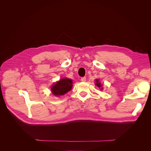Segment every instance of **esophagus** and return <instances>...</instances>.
Masks as SVG:
<instances>
[{"label":"esophagus","mask_w":151,"mask_h":151,"mask_svg":"<svg viewBox=\"0 0 151 151\" xmlns=\"http://www.w3.org/2000/svg\"><path fill=\"white\" fill-rule=\"evenodd\" d=\"M81 81H83V82H85L86 81V77H82L81 78Z\"/></svg>","instance_id":"esophagus-1"}]
</instances>
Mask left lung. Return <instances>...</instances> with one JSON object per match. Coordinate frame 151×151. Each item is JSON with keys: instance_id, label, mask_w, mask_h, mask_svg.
<instances>
[{"instance_id": "left-lung-1", "label": "left lung", "mask_w": 151, "mask_h": 151, "mask_svg": "<svg viewBox=\"0 0 151 151\" xmlns=\"http://www.w3.org/2000/svg\"><path fill=\"white\" fill-rule=\"evenodd\" d=\"M96 86L98 87V88H101V83H100L99 82V80H98V79H96Z\"/></svg>"}]
</instances>
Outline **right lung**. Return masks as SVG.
<instances>
[{"mask_svg": "<svg viewBox=\"0 0 151 151\" xmlns=\"http://www.w3.org/2000/svg\"><path fill=\"white\" fill-rule=\"evenodd\" d=\"M72 88V81L69 79H60L52 87V91L54 95L61 96L68 93Z\"/></svg>", "mask_w": 151, "mask_h": 151, "instance_id": "1", "label": "right lung"}]
</instances>
